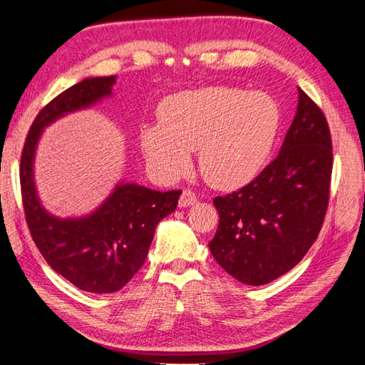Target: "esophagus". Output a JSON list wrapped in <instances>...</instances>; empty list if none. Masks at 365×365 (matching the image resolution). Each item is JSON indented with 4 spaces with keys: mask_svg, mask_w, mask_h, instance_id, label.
Returning <instances> with one entry per match:
<instances>
[{
    "mask_svg": "<svg viewBox=\"0 0 365 365\" xmlns=\"http://www.w3.org/2000/svg\"><path fill=\"white\" fill-rule=\"evenodd\" d=\"M196 201H197V197L195 192H192L191 190H183L180 199H178V207H190L192 204H196Z\"/></svg>",
    "mask_w": 365,
    "mask_h": 365,
    "instance_id": "esophagus-1",
    "label": "esophagus"
}]
</instances>
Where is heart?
<instances>
[{
    "mask_svg": "<svg viewBox=\"0 0 365 365\" xmlns=\"http://www.w3.org/2000/svg\"><path fill=\"white\" fill-rule=\"evenodd\" d=\"M160 123L142 128L140 145L156 173L174 178L191 166L199 150V169L212 187L234 190L250 183L272 153L282 113L262 91L204 87L178 91L161 103Z\"/></svg>",
    "mask_w": 365,
    "mask_h": 365,
    "instance_id": "obj_1",
    "label": "heart"
}]
</instances>
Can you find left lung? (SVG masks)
<instances>
[{
	"label": "left lung",
	"instance_id": "8db88e82",
	"mask_svg": "<svg viewBox=\"0 0 365 365\" xmlns=\"http://www.w3.org/2000/svg\"><path fill=\"white\" fill-rule=\"evenodd\" d=\"M332 174L324 113L299 88L296 117L277 158L239 191L213 199L220 223L210 253L227 274L259 287L309 252L323 226Z\"/></svg>",
	"mask_w": 365,
	"mask_h": 365
}]
</instances>
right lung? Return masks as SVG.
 Here are the masks:
<instances>
[{
    "mask_svg": "<svg viewBox=\"0 0 365 365\" xmlns=\"http://www.w3.org/2000/svg\"><path fill=\"white\" fill-rule=\"evenodd\" d=\"M113 83L115 76L85 78L42 107L20 160L21 201L36 247L56 274L98 294L115 292L131 280L147 258L156 225L175 210L182 192L118 183L95 212L81 218H56L41 205L33 164L42 130L66 113L110 96Z\"/></svg>",
    "mask_w": 365,
    "mask_h": 365,
    "instance_id": "add662e5",
    "label": "right lung"
}]
</instances>
